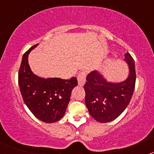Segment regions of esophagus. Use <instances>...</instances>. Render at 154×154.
Wrapping results in <instances>:
<instances>
[{"label":"esophagus","instance_id":"obj_1","mask_svg":"<svg viewBox=\"0 0 154 154\" xmlns=\"http://www.w3.org/2000/svg\"><path fill=\"white\" fill-rule=\"evenodd\" d=\"M85 79H86V72H82L77 76V79H78V83L79 85L80 86H83L85 84Z\"/></svg>","mask_w":154,"mask_h":154}]
</instances>
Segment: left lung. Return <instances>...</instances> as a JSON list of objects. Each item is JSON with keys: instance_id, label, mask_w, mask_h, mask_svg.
<instances>
[{"instance_id": "1", "label": "left lung", "mask_w": 154, "mask_h": 154, "mask_svg": "<svg viewBox=\"0 0 154 154\" xmlns=\"http://www.w3.org/2000/svg\"><path fill=\"white\" fill-rule=\"evenodd\" d=\"M124 61L129 67L128 77L123 82H112L97 71H92L86 77L84 85L85 105L89 112L99 123L114 120L126 109L135 89V62L129 52Z\"/></svg>"}]
</instances>
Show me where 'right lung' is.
<instances>
[{"label":"right lung","instance_id":"right-lung-1","mask_svg":"<svg viewBox=\"0 0 154 154\" xmlns=\"http://www.w3.org/2000/svg\"><path fill=\"white\" fill-rule=\"evenodd\" d=\"M37 45L32 46L22 57L18 72L20 91L24 103L37 119L55 123L65 115L72 91L78 82L75 77L45 79L34 74L28 64V55Z\"/></svg>","mask_w":154,"mask_h":154}]
</instances>
